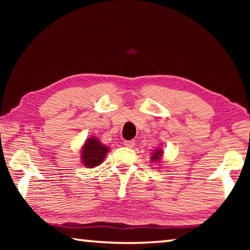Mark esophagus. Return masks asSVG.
Here are the masks:
<instances>
[{
	"label": "esophagus",
	"instance_id": "obj_1",
	"mask_svg": "<svg viewBox=\"0 0 250 250\" xmlns=\"http://www.w3.org/2000/svg\"><path fill=\"white\" fill-rule=\"evenodd\" d=\"M124 145H125V146L130 147V149H132V147L135 146V142H134L133 140H125V141L124 142Z\"/></svg>",
	"mask_w": 250,
	"mask_h": 250
}]
</instances>
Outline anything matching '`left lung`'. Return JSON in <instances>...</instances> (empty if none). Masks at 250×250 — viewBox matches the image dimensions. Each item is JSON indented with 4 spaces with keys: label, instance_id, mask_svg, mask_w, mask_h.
<instances>
[{
    "label": "left lung",
    "instance_id": "1",
    "mask_svg": "<svg viewBox=\"0 0 250 250\" xmlns=\"http://www.w3.org/2000/svg\"><path fill=\"white\" fill-rule=\"evenodd\" d=\"M162 153H163V151L161 149L156 150L153 153V155H152V161H159L161 156H162Z\"/></svg>",
    "mask_w": 250,
    "mask_h": 250
}]
</instances>
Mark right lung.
I'll return each instance as SVG.
<instances>
[{
	"instance_id": "obj_1",
	"label": "right lung",
	"mask_w": 250,
	"mask_h": 250,
	"mask_svg": "<svg viewBox=\"0 0 250 250\" xmlns=\"http://www.w3.org/2000/svg\"><path fill=\"white\" fill-rule=\"evenodd\" d=\"M109 149L103 146L97 138L88 139L84 143L82 152V158L84 167H95L101 164L104 160V156L107 155Z\"/></svg>"
}]
</instances>
